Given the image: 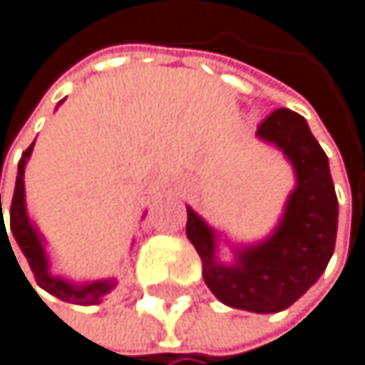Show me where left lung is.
<instances>
[{
    "label": "left lung",
    "mask_w": 365,
    "mask_h": 365,
    "mask_svg": "<svg viewBox=\"0 0 365 365\" xmlns=\"http://www.w3.org/2000/svg\"><path fill=\"white\" fill-rule=\"evenodd\" d=\"M256 138L278 148L296 177L276 227L260 241L238 245L186 205V234L203 260L207 289L223 304L278 313L300 300L324 274L335 250L339 210L329 158L300 113L276 109ZM221 245L230 247V261L220 258Z\"/></svg>",
    "instance_id": "1"
}]
</instances>
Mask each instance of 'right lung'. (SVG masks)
I'll return each instance as SVG.
<instances>
[{
	"label": "right lung",
	"instance_id": "add662e5",
	"mask_svg": "<svg viewBox=\"0 0 365 365\" xmlns=\"http://www.w3.org/2000/svg\"><path fill=\"white\" fill-rule=\"evenodd\" d=\"M61 105V103H58ZM32 146L21 155L19 162V170H17V184H15V195H12V203H10V232L15 236V241L19 245V250L24 252V256L28 258V264L34 274L36 284L56 296L63 302L69 304H101L109 293L118 287L115 278H101V280H87V282H76V280H69L63 278L58 274L52 272V262L46 250V241H43V234L36 230V225L32 223L30 215H28V205H26V164L32 155ZM0 215L1 223L0 230L4 232V212H1V195H0ZM8 236V232H6ZM10 243V238H8ZM12 250V245H10Z\"/></svg>",
	"mask_w": 365,
	"mask_h": 365
}]
</instances>
